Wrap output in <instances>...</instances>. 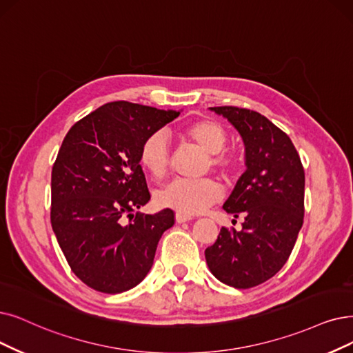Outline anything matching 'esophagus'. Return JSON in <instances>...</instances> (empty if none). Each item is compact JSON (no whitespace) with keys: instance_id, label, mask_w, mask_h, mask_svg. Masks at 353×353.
I'll list each match as a JSON object with an SVG mask.
<instances>
[{"instance_id":"obj_1","label":"esophagus","mask_w":353,"mask_h":353,"mask_svg":"<svg viewBox=\"0 0 353 353\" xmlns=\"http://www.w3.org/2000/svg\"><path fill=\"white\" fill-rule=\"evenodd\" d=\"M175 219H176V223H185V221H190L192 217L187 216V214H182V213H176Z\"/></svg>"}]
</instances>
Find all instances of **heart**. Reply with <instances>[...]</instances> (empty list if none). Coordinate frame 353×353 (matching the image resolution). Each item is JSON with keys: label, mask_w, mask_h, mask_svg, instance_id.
<instances>
[{"label": "heart", "mask_w": 353, "mask_h": 353, "mask_svg": "<svg viewBox=\"0 0 353 353\" xmlns=\"http://www.w3.org/2000/svg\"><path fill=\"white\" fill-rule=\"evenodd\" d=\"M179 134L201 146L210 153V165L223 175H232L237 166L233 153L225 152L228 134L223 125L213 120H196L184 128ZM139 162L153 178L162 179L169 169V140L165 132L150 133L139 152ZM221 196V187L213 178H176L158 194L161 205L182 214L201 213Z\"/></svg>", "instance_id": "b5f03b06"}]
</instances>
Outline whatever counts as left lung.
<instances>
[{
	"mask_svg": "<svg viewBox=\"0 0 353 353\" xmlns=\"http://www.w3.org/2000/svg\"><path fill=\"white\" fill-rule=\"evenodd\" d=\"M228 119L245 143L246 171L223 208L242 230L221 228L205 261L223 284L256 287L288 261L304 219V168L291 139L259 112L232 105L211 107Z\"/></svg>",
	"mask_w": 353,
	"mask_h": 353,
	"instance_id": "1",
	"label": "left lung"
}]
</instances>
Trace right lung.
<instances>
[{
  "instance_id": "obj_1",
  "label": "right lung",
  "mask_w": 353,
  "mask_h": 353,
  "mask_svg": "<svg viewBox=\"0 0 353 353\" xmlns=\"http://www.w3.org/2000/svg\"><path fill=\"white\" fill-rule=\"evenodd\" d=\"M178 116L129 101L107 103L63 139L52 168L50 223L70 270L95 291L136 287L150 271L161 236L175 223L171 208L133 211L150 200L140 146Z\"/></svg>"
}]
</instances>
